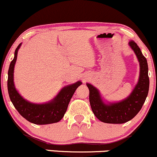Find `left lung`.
Here are the masks:
<instances>
[{"label": "left lung", "mask_w": 157, "mask_h": 157, "mask_svg": "<svg viewBox=\"0 0 157 157\" xmlns=\"http://www.w3.org/2000/svg\"><path fill=\"white\" fill-rule=\"evenodd\" d=\"M128 45L133 50L140 63V75L134 90L123 100L118 102L104 101L95 86L86 83L90 90V103L94 115L99 121L106 123L121 124L134 118L140 111L148 96L149 90L148 67L146 58L135 42L131 40Z\"/></svg>", "instance_id": "1"}]
</instances>
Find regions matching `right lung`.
Here are the masks:
<instances>
[{"mask_svg": "<svg viewBox=\"0 0 157 157\" xmlns=\"http://www.w3.org/2000/svg\"><path fill=\"white\" fill-rule=\"evenodd\" d=\"M22 43L14 51V56L11 62L8 71V93L10 100L17 112L29 122L37 125H45L57 123L65 114L71 98L75 90L82 84L78 81L74 84L64 86L52 100L43 104H34L23 98L16 90L14 83V70L18 50Z\"/></svg>", "mask_w": 157, "mask_h": 157, "instance_id": "right-lung-1", "label": "right lung"}]
</instances>
